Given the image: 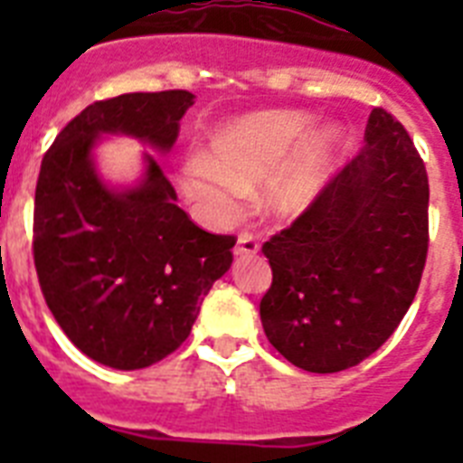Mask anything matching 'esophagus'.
<instances>
[{
    "mask_svg": "<svg viewBox=\"0 0 463 463\" xmlns=\"http://www.w3.org/2000/svg\"><path fill=\"white\" fill-rule=\"evenodd\" d=\"M260 252V239H257L252 232H241L239 241H236L234 255L243 257V255H257Z\"/></svg>",
    "mask_w": 463,
    "mask_h": 463,
    "instance_id": "1",
    "label": "esophagus"
}]
</instances>
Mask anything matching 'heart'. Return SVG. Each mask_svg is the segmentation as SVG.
Returning a JSON list of instances; mask_svg holds the SVG:
<instances>
[{"instance_id": "b5f03b06", "label": "heart", "mask_w": 463, "mask_h": 463, "mask_svg": "<svg viewBox=\"0 0 463 463\" xmlns=\"http://www.w3.org/2000/svg\"><path fill=\"white\" fill-rule=\"evenodd\" d=\"M301 110H264L222 127L211 138V157L183 165V190L215 222H232L252 183L267 178L264 199L276 213L304 211L329 181L343 150L338 127L310 129Z\"/></svg>"}]
</instances>
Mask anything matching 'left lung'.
I'll return each instance as SVG.
<instances>
[{
    "mask_svg": "<svg viewBox=\"0 0 463 463\" xmlns=\"http://www.w3.org/2000/svg\"><path fill=\"white\" fill-rule=\"evenodd\" d=\"M427 250V169L406 127L378 106L364 148L261 245L273 271L260 301L267 338L310 373L357 366L408 313Z\"/></svg>",
    "mask_w": 463,
    "mask_h": 463,
    "instance_id": "1",
    "label": "left lung"
}]
</instances>
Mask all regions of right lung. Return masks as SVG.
<instances>
[{
  "label": "right lung",
  "instance_id": "right-lung-1",
  "mask_svg": "<svg viewBox=\"0 0 463 463\" xmlns=\"http://www.w3.org/2000/svg\"><path fill=\"white\" fill-rule=\"evenodd\" d=\"M192 104L187 90L94 101L41 162L32 236L41 292L69 341L110 369H146L178 350L234 260V236L196 227L153 155L127 192L109 190L90 157L99 134L118 132L169 150Z\"/></svg>",
  "mask_w": 463,
  "mask_h": 463
}]
</instances>
